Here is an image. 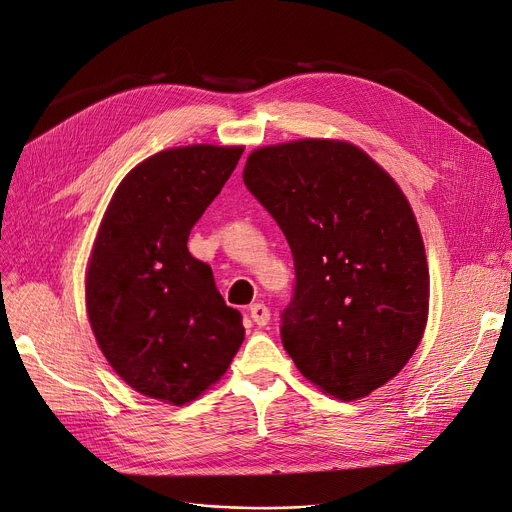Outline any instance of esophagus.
<instances>
[{
	"mask_svg": "<svg viewBox=\"0 0 512 512\" xmlns=\"http://www.w3.org/2000/svg\"><path fill=\"white\" fill-rule=\"evenodd\" d=\"M249 312H251V318H253V322L255 324H259V327H265V324L269 322V308L265 306V304H253L251 308H249Z\"/></svg>",
	"mask_w": 512,
	"mask_h": 512,
	"instance_id": "34e87169",
	"label": "esophagus"
}]
</instances>
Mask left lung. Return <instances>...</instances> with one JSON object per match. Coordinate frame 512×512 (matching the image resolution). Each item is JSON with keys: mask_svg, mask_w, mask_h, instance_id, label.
Wrapping results in <instances>:
<instances>
[{"mask_svg": "<svg viewBox=\"0 0 512 512\" xmlns=\"http://www.w3.org/2000/svg\"><path fill=\"white\" fill-rule=\"evenodd\" d=\"M243 181L292 249L282 343L300 374L339 400L390 382L429 314L425 245L396 181L355 145L324 138L253 151Z\"/></svg>", "mask_w": 512, "mask_h": 512, "instance_id": "1", "label": "left lung"}]
</instances>
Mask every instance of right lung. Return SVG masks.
Returning <instances> with one entry per match:
<instances>
[{
	"mask_svg": "<svg viewBox=\"0 0 512 512\" xmlns=\"http://www.w3.org/2000/svg\"><path fill=\"white\" fill-rule=\"evenodd\" d=\"M241 155L214 145L161 151L120 181L100 224L85 275L89 324L116 374L149 398L196 400L245 339L241 312L188 251Z\"/></svg>",
	"mask_w": 512,
	"mask_h": 512,
	"instance_id": "right-lung-1",
	"label": "right lung"
}]
</instances>
